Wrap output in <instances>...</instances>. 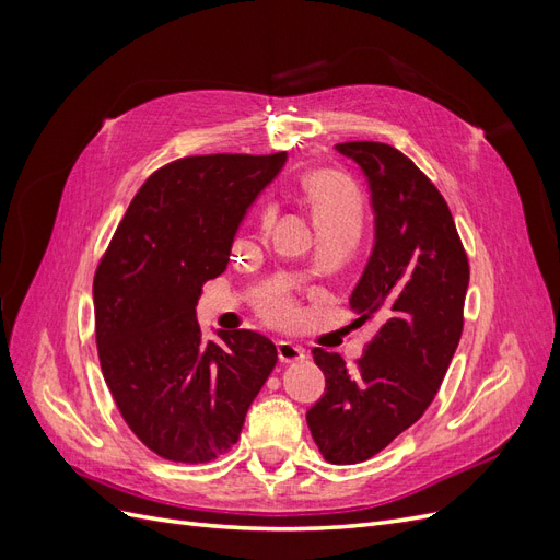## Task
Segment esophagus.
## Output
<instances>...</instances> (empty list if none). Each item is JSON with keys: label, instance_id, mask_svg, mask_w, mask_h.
I'll return each instance as SVG.
<instances>
[{"label": "esophagus", "instance_id": "1", "mask_svg": "<svg viewBox=\"0 0 560 560\" xmlns=\"http://www.w3.org/2000/svg\"><path fill=\"white\" fill-rule=\"evenodd\" d=\"M278 358H280V362H287V364L301 362V360H306V350L292 341H278Z\"/></svg>", "mask_w": 560, "mask_h": 560}]
</instances>
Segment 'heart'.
<instances>
[{"mask_svg": "<svg viewBox=\"0 0 560 560\" xmlns=\"http://www.w3.org/2000/svg\"><path fill=\"white\" fill-rule=\"evenodd\" d=\"M306 191L322 229H352L360 233L362 196L348 175L329 171V167L313 171L306 177ZM257 308L276 325H284L296 315L294 301L284 294H261Z\"/></svg>", "mask_w": 560, "mask_h": 560, "instance_id": "b5f03b06", "label": "heart"}]
</instances>
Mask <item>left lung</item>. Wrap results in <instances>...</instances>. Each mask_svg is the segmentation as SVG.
Masks as SVG:
<instances>
[{
	"mask_svg": "<svg viewBox=\"0 0 560 560\" xmlns=\"http://www.w3.org/2000/svg\"><path fill=\"white\" fill-rule=\"evenodd\" d=\"M358 163L376 212V245L354 287L358 322L381 329L354 366L313 350L327 393L306 420L331 465H354L409 430L439 393L465 325L469 261L448 202L432 179L383 142L336 144Z\"/></svg>",
	"mask_w": 560,
	"mask_h": 560,
	"instance_id": "obj_1",
	"label": "left lung"
}]
</instances>
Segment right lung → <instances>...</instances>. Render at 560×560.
Returning a JSON list of instances; mask_svg holds the SVG:
<instances>
[{
	"label": "right lung",
	"instance_id": "right-lung-1",
	"mask_svg": "<svg viewBox=\"0 0 560 560\" xmlns=\"http://www.w3.org/2000/svg\"><path fill=\"white\" fill-rule=\"evenodd\" d=\"M287 154L165 163L135 194L93 278L95 341L118 413L173 463H210L238 442L278 350L247 329L206 341L202 284L222 276L249 202Z\"/></svg>",
	"mask_w": 560,
	"mask_h": 560
}]
</instances>
